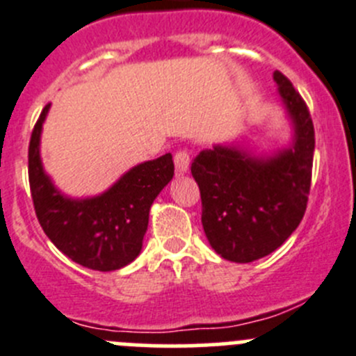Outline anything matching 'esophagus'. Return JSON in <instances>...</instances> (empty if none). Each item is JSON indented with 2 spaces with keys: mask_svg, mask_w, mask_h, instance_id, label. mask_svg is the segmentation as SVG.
Segmentation results:
<instances>
[{
  "mask_svg": "<svg viewBox=\"0 0 356 356\" xmlns=\"http://www.w3.org/2000/svg\"><path fill=\"white\" fill-rule=\"evenodd\" d=\"M174 163H175V172H177V175H182L188 172L189 168V153L188 151H177L174 156Z\"/></svg>",
  "mask_w": 356,
  "mask_h": 356,
  "instance_id": "esophagus-1",
  "label": "esophagus"
}]
</instances>
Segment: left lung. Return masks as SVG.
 <instances>
[{"instance_id":"1","label":"left lung","mask_w":356,"mask_h":356,"mask_svg":"<svg viewBox=\"0 0 356 356\" xmlns=\"http://www.w3.org/2000/svg\"><path fill=\"white\" fill-rule=\"evenodd\" d=\"M273 78L294 125L292 146L259 158L236 146H213L200 151L191 163L207 240L233 262L257 261L277 250L308 205L315 129L308 106L287 76L275 71Z\"/></svg>"}]
</instances>
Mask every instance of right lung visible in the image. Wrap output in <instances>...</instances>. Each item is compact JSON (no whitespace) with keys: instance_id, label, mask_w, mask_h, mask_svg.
Returning <instances> with one entry per match:
<instances>
[{"instance_id":"1","label":"right lung","mask_w":356,"mask_h":356,"mask_svg":"<svg viewBox=\"0 0 356 356\" xmlns=\"http://www.w3.org/2000/svg\"><path fill=\"white\" fill-rule=\"evenodd\" d=\"M48 109L50 104L41 111L29 143V186L38 220L51 243L74 262L95 271L120 270L140 254L151 205L174 177L172 154L130 168L102 195L67 198L44 174L40 158Z\"/></svg>"}]
</instances>
